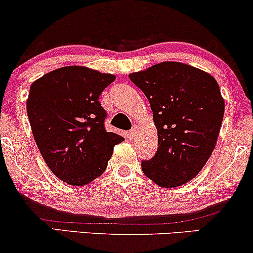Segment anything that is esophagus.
<instances>
[{
	"mask_svg": "<svg viewBox=\"0 0 253 253\" xmlns=\"http://www.w3.org/2000/svg\"><path fill=\"white\" fill-rule=\"evenodd\" d=\"M135 134H136V128H132L128 133H127V136H128L129 139H134Z\"/></svg>",
	"mask_w": 253,
	"mask_h": 253,
	"instance_id": "obj_1",
	"label": "esophagus"
}]
</instances>
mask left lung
Returning a JSON list of instances; mask_svg holds the SVG:
<instances>
[{
  "mask_svg": "<svg viewBox=\"0 0 253 253\" xmlns=\"http://www.w3.org/2000/svg\"><path fill=\"white\" fill-rule=\"evenodd\" d=\"M129 80L153 112L158 150L141 169L151 181L173 188L193 179L215 147L225 101L215 78L187 64L163 62Z\"/></svg>",
  "mask_w": 253,
  "mask_h": 253,
  "instance_id": "1",
  "label": "left lung"
}]
</instances>
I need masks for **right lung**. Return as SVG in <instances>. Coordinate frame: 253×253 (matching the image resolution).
Instances as JSON below:
<instances>
[{
  "instance_id": "1",
  "label": "right lung",
  "mask_w": 253,
  "mask_h": 253,
  "mask_svg": "<svg viewBox=\"0 0 253 253\" xmlns=\"http://www.w3.org/2000/svg\"><path fill=\"white\" fill-rule=\"evenodd\" d=\"M115 76L85 66H64L43 75L30 88L27 114L32 133L52 172L70 185L101 176L124 141L107 132L100 97Z\"/></svg>"
}]
</instances>
